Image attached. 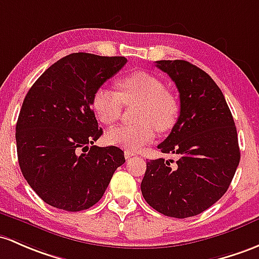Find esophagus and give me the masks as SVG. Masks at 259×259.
Here are the masks:
<instances>
[{"mask_svg": "<svg viewBox=\"0 0 259 259\" xmlns=\"http://www.w3.org/2000/svg\"><path fill=\"white\" fill-rule=\"evenodd\" d=\"M133 155H135V152L130 151V149H126V151H124V158H126V159H130Z\"/></svg>", "mask_w": 259, "mask_h": 259, "instance_id": "34e87169", "label": "esophagus"}]
</instances>
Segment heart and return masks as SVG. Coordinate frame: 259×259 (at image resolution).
I'll return each instance as SVG.
<instances>
[{
    "label": "heart",
    "instance_id": "obj_1",
    "mask_svg": "<svg viewBox=\"0 0 259 259\" xmlns=\"http://www.w3.org/2000/svg\"><path fill=\"white\" fill-rule=\"evenodd\" d=\"M119 93L100 88L91 97V107L100 122L112 124L119 118L123 104L140 102L136 124H119L108 130L105 140L111 146L141 149L151 143L158 131L173 127L178 116V102L165 90L159 77L147 71H135L117 81Z\"/></svg>",
    "mask_w": 259,
    "mask_h": 259
}]
</instances>
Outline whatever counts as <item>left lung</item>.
<instances>
[{"mask_svg": "<svg viewBox=\"0 0 259 259\" xmlns=\"http://www.w3.org/2000/svg\"><path fill=\"white\" fill-rule=\"evenodd\" d=\"M180 97V115L170 135L158 144L166 154L147 162L141 190L149 206L175 219L201 213L227 191L240 163L237 131L224 94L196 65L185 60H158Z\"/></svg>", "mask_w": 259, "mask_h": 259, "instance_id": "8db88e82", "label": "left lung"}]
</instances>
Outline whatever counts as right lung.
<instances>
[{
    "instance_id": "add662e5",
    "label": "right lung",
    "mask_w": 259,
    "mask_h": 259,
    "mask_svg": "<svg viewBox=\"0 0 259 259\" xmlns=\"http://www.w3.org/2000/svg\"><path fill=\"white\" fill-rule=\"evenodd\" d=\"M127 63L124 57L73 53L49 66L24 97L16 142L19 168L43 201L86 210L124 160L118 147H97L102 135L91 97Z\"/></svg>"
}]
</instances>
